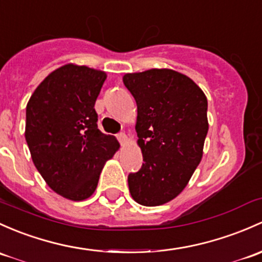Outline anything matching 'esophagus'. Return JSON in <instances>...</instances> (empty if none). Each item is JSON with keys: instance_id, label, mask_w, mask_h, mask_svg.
<instances>
[{"instance_id": "esophagus-1", "label": "esophagus", "mask_w": 262, "mask_h": 262, "mask_svg": "<svg viewBox=\"0 0 262 262\" xmlns=\"http://www.w3.org/2000/svg\"><path fill=\"white\" fill-rule=\"evenodd\" d=\"M117 138L120 142V144H124V143L126 142V136H125V133H123V132H122V133L117 134Z\"/></svg>"}]
</instances>
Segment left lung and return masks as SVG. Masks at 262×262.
<instances>
[{"mask_svg":"<svg viewBox=\"0 0 262 262\" xmlns=\"http://www.w3.org/2000/svg\"><path fill=\"white\" fill-rule=\"evenodd\" d=\"M137 103L142 168L128 176L129 192L143 206L169 202L200 164L208 132L207 98L188 76L170 69L125 74Z\"/></svg>","mask_w":262,"mask_h":262,"instance_id":"obj_1","label":"left lung"}]
</instances>
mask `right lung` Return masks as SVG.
Listing matches in <instances>:
<instances>
[{
  "label": "right lung",
  "mask_w": 262,
  "mask_h": 262,
  "mask_svg": "<svg viewBox=\"0 0 262 262\" xmlns=\"http://www.w3.org/2000/svg\"><path fill=\"white\" fill-rule=\"evenodd\" d=\"M104 71L68 64L52 71L30 98L25 138L35 167L52 191L71 201L94 193L99 176L119 148L98 129L94 105Z\"/></svg>",
  "instance_id": "1"
}]
</instances>
